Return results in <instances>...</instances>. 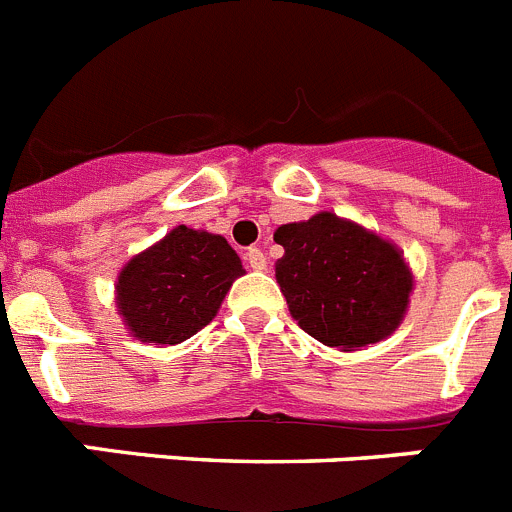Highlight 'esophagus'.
<instances>
[{
  "mask_svg": "<svg viewBox=\"0 0 512 512\" xmlns=\"http://www.w3.org/2000/svg\"><path fill=\"white\" fill-rule=\"evenodd\" d=\"M246 261H248V266H251L253 271H264L266 269V256H264V251H261V248H248Z\"/></svg>",
  "mask_w": 512,
  "mask_h": 512,
  "instance_id": "obj_1",
  "label": "esophagus"
}]
</instances>
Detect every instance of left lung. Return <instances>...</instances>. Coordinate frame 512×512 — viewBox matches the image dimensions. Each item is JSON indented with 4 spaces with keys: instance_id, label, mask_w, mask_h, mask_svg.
I'll return each mask as SVG.
<instances>
[{
    "instance_id": "1",
    "label": "left lung",
    "mask_w": 512,
    "mask_h": 512,
    "mask_svg": "<svg viewBox=\"0 0 512 512\" xmlns=\"http://www.w3.org/2000/svg\"><path fill=\"white\" fill-rule=\"evenodd\" d=\"M274 241L284 248L274 271L289 315L315 341L361 351L400 328L415 277L395 243L328 210L279 225Z\"/></svg>"
}]
</instances>
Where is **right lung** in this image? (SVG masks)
Here are the masks:
<instances>
[{
    "mask_svg": "<svg viewBox=\"0 0 512 512\" xmlns=\"http://www.w3.org/2000/svg\"><path fill=\"white\" fill-rule=\"evenodd\" d=\"M246 269L223 235L176 225L135 253L115 282V307L135 341L174 346L205 328Z\"/></svg>",
    "mask_w": 512,
    "mask_h": 512,
    "instance_id": "1",
    "label": "right lung"
}]
</instances>
